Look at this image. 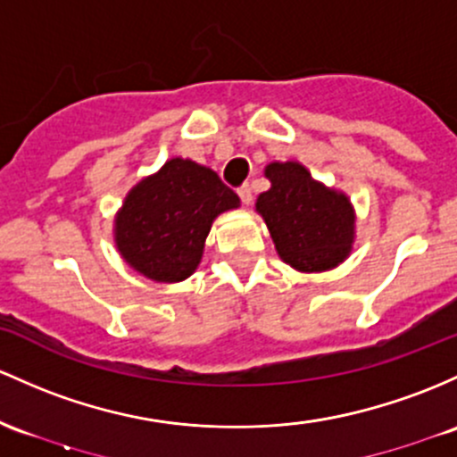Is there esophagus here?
Instances as JSON below:
<instances>
[{"label":"esophagus","mask_w":457,"mask_h":457,"mask_svg":"<svg viewBox=\"0 0 457 457\" xmlns=\"http://www.w3.org/2000/svg\"><path fill=\"white\" fill-rule=\"evenodd\" d=\"M238 197H240V202H243L245 205H249L253 202V190H252V187H249V184H243V187L238 188Z\"/></svg>","instance_id":"1"}]
</instances>
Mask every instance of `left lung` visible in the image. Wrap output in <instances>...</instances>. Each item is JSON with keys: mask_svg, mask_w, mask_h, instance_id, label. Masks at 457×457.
<instances>
[{"mask_svg": "<svg viewBox=\"0 0 457 457\" xmlns=\"http://www.w3.org/2000/svg\"><path fill=\"white\" fill-rule=\"evenodd\" d=\"M270 188L260 193L262 214L279 258L302 273L338 267L351 252L355 214L349 197L312 179L299 162H270Z\"/></svg>", "mask_w": 457, "mask_h": 457, "instance_id": "8db88e82", "label": "left lung"}]
</instances>
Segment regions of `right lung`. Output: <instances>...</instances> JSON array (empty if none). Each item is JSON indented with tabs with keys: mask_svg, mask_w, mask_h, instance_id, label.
<instances>
[{
	"mask_svg": "<svg viewBox=\"0 0 457 457\" xmlns=\"http://www.w3.org/2000/svg\"><path fill=\"white\" fill-rule=\"evenodd\" d=\"M238 205V195L212 169L171 158L129 190L114 219V243L145 278L182 282L202 262L212 220Z\"/></svg>",
	"mask_w": 457,
	"mask_h": 457,
	"instance_id": "add662e5",
	"label": "right lung"
}]
</instances>
